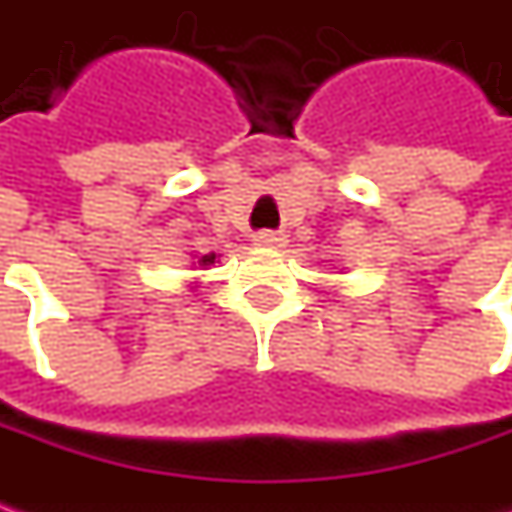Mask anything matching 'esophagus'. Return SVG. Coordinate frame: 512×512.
I'll return each mask as SVG.
<instances>
[{"label": "esophagus", "instance_id": "34e87169", "mask_svg": "<svg viewBox=\"0 0 512 512\" xmlns=\"http://www.w3.org/2000/svg\"><path fill=\"white\" fill-rule=\"evenodd\" d=\"M253 242L262 247H282L287 242L285 233H273V230H259L256 236H253Z\"/></svg>", "mask_w": 512, "mask_h": 512}]
</instances>
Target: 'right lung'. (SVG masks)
Wrapping results in <instances>:
<instances>
[{
    "mask_svg": "<svg viewBox=\"0 0 512 512\" xmlns=\"http://www.w3.org/2000/svg\"><path fill=\"white\" fill-rule=\"evenodd\" d=\"M213 259H216V256H213V253H210V256H202V265H210V262H213Z\"/></svg>",
    "mask_w": 512,
    "mask_h": 512,
    "instance_id": "obj_1",
    "label": "right lung"
}]
</instances>
